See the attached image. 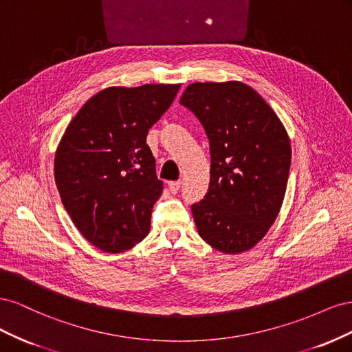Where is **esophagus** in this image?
Segmentation results:
<instances>
[{"label": "esophagus", "instance_id": "esophagus-1", "mask_svg": "<svg viewBox=\"0 0 352 352\" xmlns=\"http://www.w3.org/2000/svg\"><path fill=\"white\" fill-rule=\"evenodd\" d=\"M168 189L172 194H177L180 189V180H172V182H168Z\"/></svg>", "mask_w": 352, "mask_h": 352}]
</instances>
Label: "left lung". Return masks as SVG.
Listing matches in <instances>:
<instances>
[{"mask_svg":"<svg viewBox=\"0 0 352 352\" xmlns=\"http://www.w3.org/2000/svg\"><path fill=\"white\" fill-rule=\"evenodd\" d=\"M180 104L192 111L210 141V186L192 204L199 236L225 254L260 242L278 217L291 167L285 126L248 85L195 82Z\"/></svg>","mask_w":352,"mask_h":352,"instance_id":"left-lung-1","label":"left lung"}]
</instances>
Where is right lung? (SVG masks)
I'll return each mask as SVG.
<instances>
[{
    "label": "right lung",
    "mask_w": 352,
    "mask_h": 352,
    "mask_svg": "<svg viewBox=\"0 0 352 352\" xmlns=\"http://www.w3.org/2000/svg\"><path fill=\"white\" fill-rule=\"evenodd\" d=\"M179 88H105L83 104L61 138L54 158L61 202L83 238L104 252L131 250L150 232L163 182L146 135Z\"/></svg>",
    "instance_id": "add662e5"
}]
</instances>
